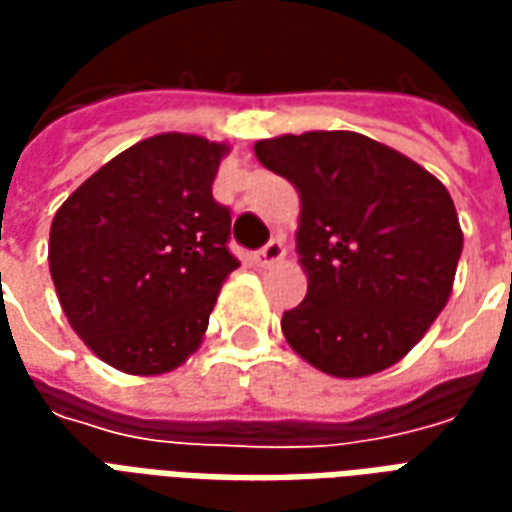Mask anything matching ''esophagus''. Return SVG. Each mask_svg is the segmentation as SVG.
Masks as SVG:
<instances>
[{
    "instance_id": "esophagus-1",
    "label": "esophagus",
    "mask_w": 512,
    "mask_h": 512,
    "mask_svg": "<svg viewBox=\"0 0 512 512\" xmlns=\"http://www.w3.org/2000/svg\"><path fill=\"white\" fill-rule=\"evenodd\" d=\"M285 255H288L285 241H282V238H271V241L255 255V263L257 266H274V263H279Z\"/></svg>"
}]
</instances>
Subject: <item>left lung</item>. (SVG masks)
I'll return each instance as SVG.
<instances>
[{
	"label": "left lung",
	"instance_id": "1",
	"mask_svg": "<svg viewBox=\"0 0 512 512\" xmlns=\"http://www.w3.org/2000/svg\"><path fill=\"white\" fill-rule=\"evenodd\" d=\"M299 191L307 296L282 315L296 354L334 378L400 362L450 301L463 233L450 191L395 147L356 131L255 142Z\"/></svg>",
	"mask_w": 512,
	"mask_h": 512
}]
</instances>
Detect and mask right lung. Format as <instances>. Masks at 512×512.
<instances>
[{"label": "right lung", "instance_id": "add662e5", "mask_svg": "<svg viewBox=\"0 0 512 512\" xmlns=\"http://www.w3.org/2000/svg\"><path fill=\"white\" fill-rule=\"evenodd\" d=\"M227 142L147 136L93 172L54 213L57 299L101 362L128 376L172 373L200 348L230 252V211L213 200Z\"/></svg>", "mask_w": 512, "mask_h": 512}]
</instances>
